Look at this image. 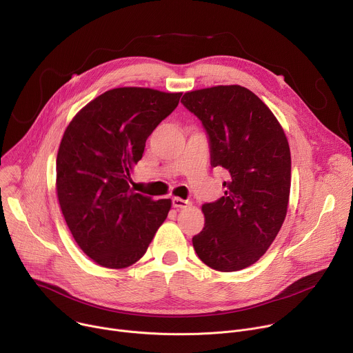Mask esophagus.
Segmentation results:
<instances>
[{"label": "esophagus", "mask_w": 353, "mask_h": 353, "mask_svg": "<svg viewBox=\"0 0 353 353\" xmlns=\"http://www.w3.org/2000/svg\"><path fill=\"white\" fill-rule=\"evenodd\" d=\"M173 207L174 208H187L190 207V201L188 200H183L180 197H173Z\"/></svg>", "instance_id": "obj_1"}]
</instances>
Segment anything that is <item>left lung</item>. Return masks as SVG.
Segmentation results:
<instances>
[{
    "mask_svg": "<svg viewBox=\"0 0 353 353\" xmlns=\"http://www.w3.org/2000/svg\"><path fill=\"white\" fill-rule=\"evenodd\" d=\"M181 103L205 128L212 168L230 173L225 196L203 205L205 223L193 246L211 269L242 270L262 258L287 214L292 156L285 134L258 95L238 84L188 91Z\"/></svg>",
    "mask_w": 353,
    "mask_h": 353,
    "instance_id": "obj_1",
    "label": "left lung"
}]
</instances>
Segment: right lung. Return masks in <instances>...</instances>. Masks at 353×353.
I'll use <instances>...</instances> for the list:
<instances>
[{"instance_id":"right-lung-1","label":"right lung","mask_w":353,"mask_h":353,"mask_svg":"<svg viewBox=\"0 0 353 353\" xmlns=\"http://www.w3.org/2000/svg\"><path fill=\"white\" fill-rule=\"evenodd\" d=\"M180 97L143 87L112 88L83 107L63 134L56 159L60 210L76 243L103 268L138 262L168 218L170 199L134 193L130 181L146 139Z\"/></svg>"}]
</instances>
